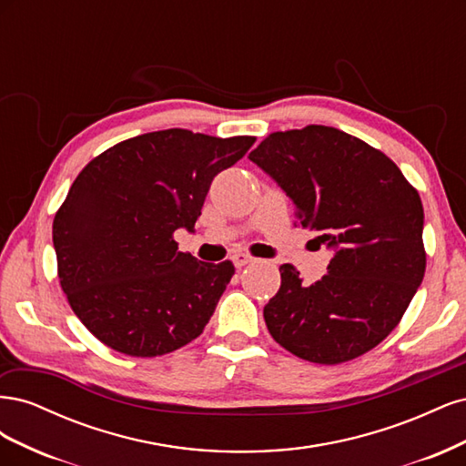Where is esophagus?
<instances>
[{"mask_svg": "<svg viewBox=\"0 0 466 466\" xmlns=\"http://www.w3.org/2000/svg\"><path fill=\"white\" fill-rule=\"evenodd\" d=\"M231 260H233V264H235L237 268H243L245 264H248V262L255 260V257L247 255V252H237V255H233V257H231Z\"/></svg>", "mask_w": 466, "mask_h": 466, "instance_id": "34e87169", "label": "esophagus"}]
</instances>
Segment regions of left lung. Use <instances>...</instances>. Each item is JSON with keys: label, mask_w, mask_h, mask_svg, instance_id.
I'll use <instances>...</instances> for the list:
<instances>
[{"label": "left lung", "mask_w": 466, "mask_h": 466, "mask_svg": "<svg viewBox=\"0 0 466 466\" xmlns=\"http://www.w3.org/2000/svg\"><path fill=\"white\" fill-rule=\"evenodd\" d=\"M295 204L317 248L334 250L305 286L281 264V286L264 307L274 340L301 360L336 365L368 354L397 329L426 272L424 206L383 151L338 128L309 124L272 132L248 155Z\"/></svg>", "instance_id": "8db88e82"}]
</instances>
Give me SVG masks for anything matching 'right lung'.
Listing matches in <instances>:
<instances>
[{"label":"right lung","instance_id":"add662e5","mask_svg":"<svg viewBox=\"0 0 466 466\" xmlns=\"http://www.w3.org/2000/svg\"><path fill=\"white\" fill-rule=\"evenodd\" d=\"M255 136L171 128L108 147L74 180L52 223L69 307L105 346L155 358L198 338L235 274L178 252L211 180L245 157Z\"/></svg>","mask_w":466,"mask_h":466}]
</instances>
